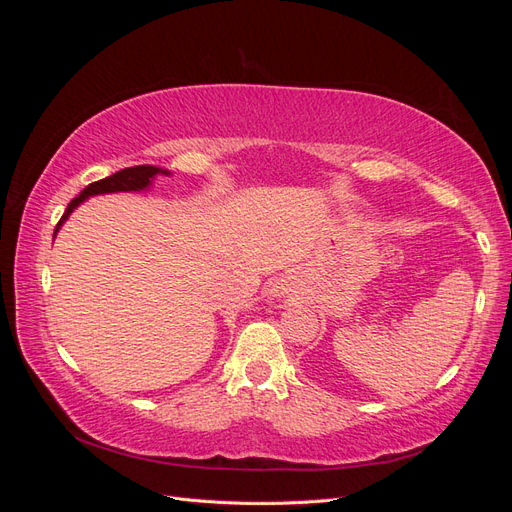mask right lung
<instances>
[{
  "mask_svg": "<svg viewBox=\"0 0 512 512\" xmlns=\"http://www.w3.org/2000/svg\"><path fill=\"white\" fill-rule=\"evenodd\" d=\"M170 175L168 170H162L158 166H151V164H143V166H130V168H123L119 170V173L106 177V179H100V181H94L89 183L87 188L70 200V205L66 209V213L61 215V220L57 222L55 226V235L59 232L61 224H64L68 220V215L79 207L85 198L89 196H96V194H111V192H141L145 188H149L151 181L156 179V175Z\"/></svg>",
  "mask_w": 512,
  "mask_h": 512,
  "instance_id": "add662e5",
  "label": "right lung"
}]
</instances>
